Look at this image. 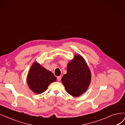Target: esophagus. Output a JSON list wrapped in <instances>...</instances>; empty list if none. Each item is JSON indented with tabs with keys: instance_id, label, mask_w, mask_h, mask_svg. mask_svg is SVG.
Returning <instances> with one entry per match:
<instances>
[{
	"instance_id": "esophagus-1",
	"label": "esophagus",
	"mask_w": 125,
	"mask_h": 125,
	"mask_svg": "<svg viewBox=\"0 0 125 125\" xmlns=\"http://www.w3.org/2000/svg\"><path fill=\"white\" fill-rule=\"evenodd\" d=\"M61 76H58V77H57V80H58V81H60V80H61Z\"/></svg>"
}]
</instances>
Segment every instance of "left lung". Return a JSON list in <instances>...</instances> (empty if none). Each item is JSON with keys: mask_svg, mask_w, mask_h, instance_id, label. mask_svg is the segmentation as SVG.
<instances>
[{"mask_svg": "<svg viewBox=\"0 0 125 125\" xmlns=\"http://www.w3.org/2000/svg\"><path fill=\"white\" fill-rule=\"evenodd\" d=\"M67 93L78 97L86 92L90 84L91 73L84 59L76 54L67 66V73L61 79Z\"/></svg>", "mask_w": 125, "mask_h": 125, "instance_id": "obj_1", "label": "left lung"}]
</instances>
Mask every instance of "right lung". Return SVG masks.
I'll list each match as a JSON object with an SVG mask.
<instances>
[{
    "label": "right lung",
    "mask_w": 125,
    "mask_h": 125,
    "mask_svg": "<svg viewBox=\"0 0 125 125\" xmlns=\"http://www.w3.org/2000/svg\"><path fill=\"white\" fill-rule=\"evenodd\" d=\"M53 73L35 62L31 66L27 77L29 89L36 94H41L47 89L51 83L56 81Z\"/></svg>",
    "instance_id": "obj_1"
}]
</instances>
